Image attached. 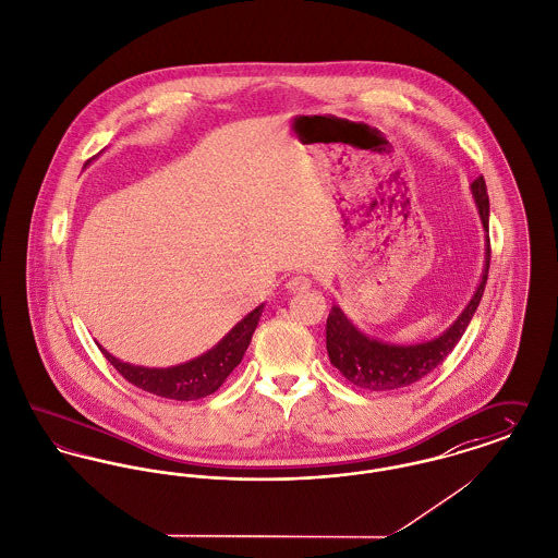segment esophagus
Listing matches in <instances>:
<instances>
[{
    "instance_id": "1",
    "label": "esophagus",
    "mask_w": 558,
    "mask_h": 558,
    "mask_svg": "<svg viewBox=\"0 0 558 558\" xmlns=\"http://www.w3.org/2000/svg\"><path fill=\"white\" fill-rule=\"evenodd\" d=\"M308 288H311V279H308V277H302V275L290 277V279H288V283H286V290H288L290 294L304 292V290H308Z\"/></svg>"
}]
</instances>
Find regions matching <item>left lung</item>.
Here are the masks:
<instances>
[{
    "instance_id": "8db88e82",
    "label": "left lung",
    "mask_w": 558,
    "mask_h": 558,
    "mask_svg": "<svg viewBox=\"0 0 558 558\" xmlns=\"http://www.w3.org/2000/svg\"><path fill=\"white\" fill-rule=\"evenodd\" d=\"M472 196L478 207V216L484 228V268L481 283L459 313V317L446 328L445 332L432 340L414 342V344H400L389 342L376 336L364 335L344 313L340 306H332L328 322H326V347L332 366L342 372V376L353 383L355 387L368 391H389L400 389L421 380L425 374L436 371L446 360V355L457 347L463 332L468 330L481 298L484 294L486 277H488V262H490V247H488V194L484 178H476L472 184Z\"/></svg>"
}]
</instances>
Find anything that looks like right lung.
<instances>
[{
    "label": "right lung",
    "mask_w": 558,
    "mask_h": 558,
    "mask_svg": "<svg viewBox=\"0 0 558 558\" xmlns=\"http://www.w3.org/2000/svg\"><path fill=\"white\" fill-rule=\"evenodd\" d=\"M264 304L256 306L252 313H247L228 335L223 336L218 344H214L209 351L203 355L187 360L184 364L169 366V368H146V366H135L129 362H122L113 357L108 349H104L99 342L97 347L101 353L108 357L116 371L120 372L129 383L135 387L149 391L160 398L169 400H180V402H192L211 396L222 387L226 376L234 371L250 342L252 335L260 322Z\"/></svg>",
    "instance_id": "right-lung-1"
}]
</instances>
